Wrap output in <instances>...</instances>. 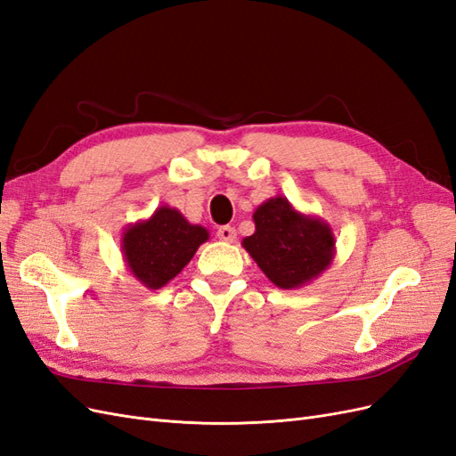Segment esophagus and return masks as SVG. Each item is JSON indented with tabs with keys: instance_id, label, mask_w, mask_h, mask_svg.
I'll return each mask as SVG.
<instances>
[{
	"instance_id": "esophagus-1",
	"label": "esophagus",
	"mask_w": 456,
	"mask_h": 456,
	"mask_svg": "<svg viewBox=\"0 0 456 456\" xmlns=\"http://www.w3.org/2000/svg\"><path fill=\"white\" fill-rule=\"evenodd\" d=\"M216 236H218V240L232 243V241H236L238 232H236V228H232V226H220V228L216 230Z\"/></svg>"
}]
</instances>
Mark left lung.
<instances>
[{
  "label": "left lung",
  "mask_w": 456,
  "mask_h": 456,
  "mask_svg": "<svg viewBox=\"0 0 456 456\" xmlns=\"http://www.w3.org/2000/svg\"><path fill=\"white\" fill-rule=\"evenodd\" d=\"M253 220L255 233L241 245L275 287L300 289L333 265L337 249L329 223L297 211L285 196L258 205Z\"/></svg>",
  "instance_id": "8db88e82"
}]
</instances>
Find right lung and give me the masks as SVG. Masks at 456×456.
<instances>
[{
  "mask_svg": "<svg viewBox=\"0 0 456 456\" xmlns=\"http://www.w3.org/2000/svg\"><path fill=\"white\" fill-rule=\"evenodd\" d=\"M209 240V232L191 224L169 205H161L150 218L127 224L121 233V255L133 278L146 289H161Z\"/></svg>",
  "mask_w": 456,
  "mask_h": 456,
  "instance_id": "obj_1",
  "label": "right lung"
}]
</instances>
